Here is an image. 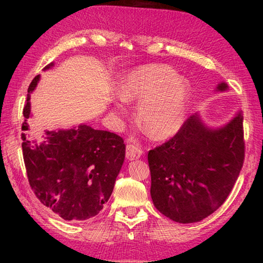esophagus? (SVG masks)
Instances as JSON below:
<instances>
[{
  "label": "esophagus",
  "instance_id": "34e87169",
  "mask_svg": "<svg viewBox=\"0 0 263 263\" xmlns=\"http://www.w3.org/2000/svg\"><path fill=\"white\" fill-rule=\"evenodd\" d=\"M140 149L137 147V146H133V145H130L127 147V151H126V155H127V159L128 160H136L140 157Z\"/></svg>",
  "mask_w": 263,
  "mask_h": 263
}]
</instances>
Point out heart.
<instances>
[{
	"mask_svg": "<svg viewBox=\"0 0 263 263\" xmlns=\"http://www.w3.org/2000/svg\"><path fill=\"white\" fill-rule=\"evenodd\" d=\"M182 100L177 94L151 96L146 101V112L149 126H157L164 118L175 116L181 110Z\"/></svg>",
	"mask_w": 263,
	"mask_h": 263,
	"instance_id": "b5f03b06",
	"label": "heart"
}]
</instances>
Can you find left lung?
<instances>
[{
	"label": "left lung",
	"mask_w": 263,
	"mask_h": 263,
	"mask_svg": "<svg viewBox=\"0 0 263 263\" xmlns=\"http://www.w3.org/2000/svg\"><path fill=\"white\" fill-rule=\"evenodd\" d=\"M54 67V62L44 72ZM42 75L30 83L23 109L22 148L30 185L41 202L65 220L96 216L112 194L116 177L125 159L123 138L95 130L87 123L68 128L31 132V95Z\"/></svg>",
	"instance_id": "8db88e82"
}]
</instances>
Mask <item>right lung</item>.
<instances>
[{"label":"right lung","mask_w":263,"mask_h":263,"mask_svg":"<svg viewBox=\"0 0 263 263\" xmlns=\"http://www.w3.org/2000/svg\"><path fill=\"white\" fill-rule=\"evenodd\" d=\"M226 90V83L215 89ZM243 153L241 111L217 128L204 125L196 114L174 138L148 152L154 206L181 224L203 220L226 201Z\"/></svg>","instance_id":"1"}]
</instances>
